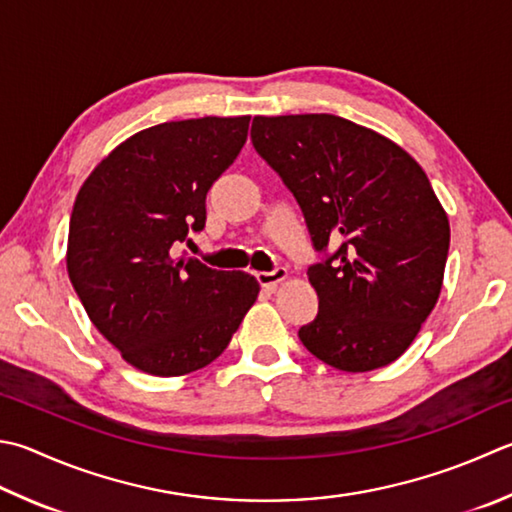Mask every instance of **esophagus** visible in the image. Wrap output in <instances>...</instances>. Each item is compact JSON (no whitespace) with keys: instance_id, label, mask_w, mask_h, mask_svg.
I'll return each mask as SVG.
<instances>
[{"instance_id":"1","label":"esophagus","mask_w":512,"mask_h":512,"mask_svg":"<svg viewBox=\"0 0 512 512\" xmlns=\"http://www.w3.org/2000/svg\"><path fill=\"white\" fill-rule=\"evenodd\" d=\"M285 278H287L285 267H276L274 272H258L256 274V281L260 283V287H267V289H274L278 283H283Z\"/></svg>"}]
</instances>
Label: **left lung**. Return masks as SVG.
<instances>
[{
	"label": "left lung",
	"mask_w": 512,
	"mask_h": 512,
	"mask_svg": "<svg viewBox=\"0 0 512 512\" xmlns=\"http://www.w3.org/2000/svg\"><path fill=\"white\" fill-rule=\"evenodd\" d=\"M252 142L323 254L307 269L318 314L298 339L343 372L397 361L437 303L450 247L426 171L399 144L330 113L258 115Z\"/></svg>",
	"instance_id": "obj_1"
}]
</instances>
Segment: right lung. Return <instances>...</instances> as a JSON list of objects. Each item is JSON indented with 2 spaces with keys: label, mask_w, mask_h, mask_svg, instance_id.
<instances>
[{
  "label": "right lung",
  "mask_w": 512,
  "mask_h": 512,
  "mask_svg": "<svg viewBox=\"0 0 512 512\" xmlns=\"http://www.w3.org/2000/svg\"><path fill=\"white\" fill-rule=\"evenodd\" d=\"M249 115L149 127L115 147L75 198L66 267L91 323L153 376L225 352L258 281L176 256L207 220V191L243 149Z\"/></svg>",
  "instance_id": "obj_1"
}]
</instances>
